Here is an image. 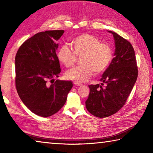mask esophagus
Returning <instances> with one entry per match:
<instances>
[{"mask_svg": "<svg viewBox=\"0 0 153 153\" xmlns=\"http://www.w3.org/2000/svg\"><path fill=\"white\" fill-rule=\"evenodd\" d=\"M74 84L76 85V86H82V84L81 82H74Z\"/></svg>", "mask_w": 153, "mask_h": 153, "instance_id": "34e87169", "label": "esophagus"}]
</instances>
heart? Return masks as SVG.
Masks as SVG:
<instances>
[{
    "label": "heart",
    "instance_id": "heart-1",
    "mask_svg": "<svg viewBox=\"0 0 153 153\" xmlns=\"http://www.w3.org/2000/svg\"><path fill=\"white\" fill-rule=\"evenodd\" d=\"M71 45L73 49L63 45L59 49V61L67 68L76 63L77 56L81 55L82 65L75 67L66 73L69 79L78 82L88 80L95 72L100 74L105 71L113 60L112 48L107 44L101 43L95 36L89 33H82L74 38Z\"/></svg>",
    "mask_w": 153,
    "mask_h": 153
}]
</instances>
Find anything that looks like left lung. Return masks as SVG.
<instances>
[{"label": "left lung", "mask_w": 153, "mask_h": 153, "mask_svg": "<svg viewBox=\"0 0 153 153\" xmlns=\"http://www.w3.org/2000/svg\"><path fill=\"white\" fill-rule=\"evenodd\" d=\"M108 32L115 40V57L103 73L101 84L88 86L90 94L86 101L87 110L100 118L112 115L122 108L138 77L132 45L117 33ZM104 84L105 87L103 86Z\"/></svg>", "instance_id": "1"}]
</instances>
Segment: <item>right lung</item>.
<instances>
[{"label": "right lung", "mask_w": 153, "mask_h": 153, "mask_svg": "<svg viewBox=\"0 0 153 153\" xmlns=\"http://www.w3.org/2000/svg\"><path fill=\"white\" fill-rule=\"evenodd\" d=\"M64 30L36 33L22 44L15 56V86L24 104L36 115L47 117L63 107L73 87L56 79L61 72L56 43Z\"/></svg>", "instance_id": "right-lung-1"}]
</instances>
